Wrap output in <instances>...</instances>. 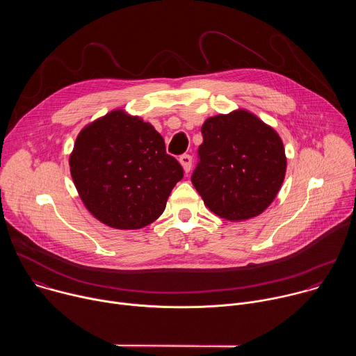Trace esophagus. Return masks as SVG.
<instances>
[{
	"mask_svg": "<svg viewBox=\"0 0 356 356\" xmlns=\"http://www.w3.org/2000/svg\"><path fill=\"white\" fill-rule=\"evenodd\" d=\"M179 162H180V165H181L184 173H188V172L191 170V162H193V159H191L190 155H181L180 159H179Z\"/></svg>",
	"mask_w": 356,
	"mask_h": 356,
	"instance_id": "34e87169",
	"label": "esophagus"
}]
</instances>
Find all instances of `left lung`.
Returning a JSON list of instances; mask_svg holds the SVG:
<instances>
[{
	"instance_id": "1",
	"label": "left lung",
	"mask_w": 356,
	"mask_h": 356,
	"mask_svg": "<svg viewBox=\"0 0 356 356\" xmlns=\"http://www.w3.org/2000/svg\"><path fill=\"white\" fill-rule=\"evenodd\" d=\"M201 134L204 140L191 183L207 209L228 221L262 214L286 175L287 159L279 134L242 108L207 118Z\"/></svg>"
}]
</instances>
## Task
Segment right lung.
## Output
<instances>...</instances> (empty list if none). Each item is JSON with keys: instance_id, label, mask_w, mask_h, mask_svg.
<instances>
[{"instance_id": "add662e5", "label": "right lung", "mask_w": 356, "mask_h": 356, "mask_svg": "<svg viewBox=\"0 0 356 356\" xmlns=\"http://www.w3.org/2000/svg\"><path fill=\"white\" fill-rule=\"evenodd\" d=\"M69 166L86 209L115 229H139L158 220L183 177L154 125L124 110L80 131Z\"/></svg>"}]
</instances>
